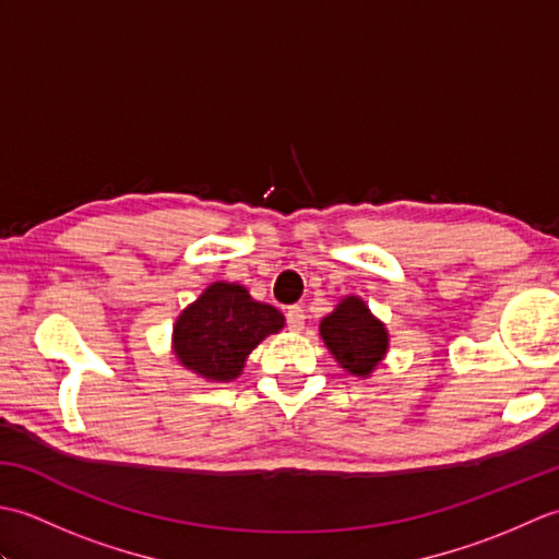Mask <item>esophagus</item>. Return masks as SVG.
Instances as JSON below:
<instances>
[{"label":"esophagus","instance_id":"34e87169","mask_svg":"<svg viewBox=\"0 0 559 559\" xmlns=\"http://www.w3.org/2000/svg\"><path fill=\"white\" fill-rule=\"evenodd\" d=\"M286 319H288V329H290V331H295V334H298V331H302V329H305V319H307V314H305V310H302L300 305H293V307H288Z\"/></svg>","mask_w":559,"mask_h":559}]
</instances>
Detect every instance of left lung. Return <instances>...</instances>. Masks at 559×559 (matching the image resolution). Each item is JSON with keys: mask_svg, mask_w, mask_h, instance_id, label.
Masks as SVG:
<instances>
[{"mask_svg": "<svg viewBox=\"0 0 559 559\" xmlns=\"http://www.w3.org/2000/svg\"><path fill=\"white\" fill-rule=\"evenodd\" d=\"M319 336L343 370L362 379L377 370L389 350L386 324L358 295L341 298L334 312L319 322Z\"/></svg>", "mask_w": 559, "mask_h": 559, "instance_id": "8db88e82", "label": "left lung"}]
</instances>
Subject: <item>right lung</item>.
Returning <instances> with one entry per match:
<instances>
[{
  "label": "right lung",
  "instance_id": "add662e5",
  "mask_svg": "<svg viewBox=\"0 0 559 559\" xmlns=\"http://www.w3.org/2000/svg\"><path fill=\"white\" fill-rule=\"evenodd\" d=\"M286 326L276 307L254 300L240 283L216 281L187 305L173 326V353L204 382H233L261 341Z\"/></svg>",
  "mask_w": 559,
  "mask_h": 559
}]
</instances>
